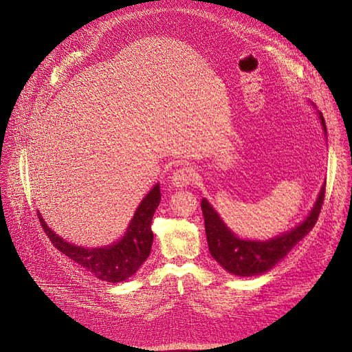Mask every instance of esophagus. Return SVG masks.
<instances>
[{
	"label": "esophagus",
	"mask_w": 352,
	"mask_h": 352,
	"mask_svg": "<svg viewBox=\"0 0 352 352\" xmlns=\"http://www.w3.org/2000/svg\"><path fill=\"white\" fill-rule=\"evenodd\" d=\"M194 181V173L190 168H179L173 173L170 177V184L174 188H184Z\"/></svg>",
	"instance_id": "obj_1"
}]
</instances>
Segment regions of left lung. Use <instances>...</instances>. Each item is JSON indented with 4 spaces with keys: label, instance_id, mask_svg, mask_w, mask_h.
Masks as SVG:
<instances>
[{
    "label": "left lung",
    "instance_id": "obj_1",
    "mask_svg": "<svg viewBox=\"0 0 352 352\" xmlns=\"http://www.w3.org/2000/svg\"><path fill=\"white\" fill-rule=\"evenodd\" d=\"M317 116L324 135L327 137V127L321 111L317 110ZM324 191L325 181L309 215L293 229L280 233V235L267 241L239 238L235 232L228 228V225L222 221L217 209L209 204V201L202 198L201 209L205 219V233L210 256L228 273L235 276L248 277L269 272L280 261H283L287 253L313 229L322 206Z\"/></svg>",
    "mask_w": 352,
    "mask_h": 352
}]
</instances>
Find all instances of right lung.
Returning a JSON list of instances; mask_svg holds the SVG:
<instances>
[{"label":"right lung","mask_w":352,"mask_h":352,"mask_svg":"<svg viewBox=\"0 0 352 352\" xmlns=\"http://www.w3.org/2000/svg\"><path fill=\"white\" fill-rule=\"evenodd\" d=\"M160 201L161 192L160 184L157 182L138 204L124 235L119 241L100 248H86L70 243L46 225L39 210L38 218L45 233L58 250L103 282L120 283L131 277L150 256L154 238L151 221Z\"/></svg>","instance_id":"obj_1"}]
</instances>
